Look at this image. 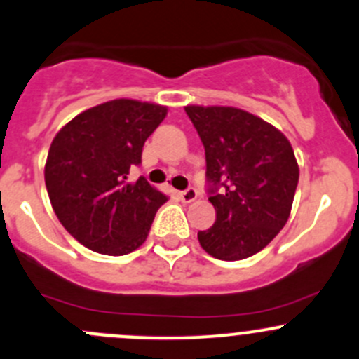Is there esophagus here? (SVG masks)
<instances>
[{"label": "esophagus", "instance_id": "1", "mask_svg": "<svg viewBox=\"0 0 359 359\" xmlns=\"http://www.w3.org/2000/svg\"><path fill=\"white\" fill-rule=\"evenodd\" d=\"M179 198L184 201V203H191V201L196 200L198 193H196V189L189 187V189H186V191H182V193H179Z\"/></svg>", "mask_w": 359, "mask_h": 359}]
</instances>
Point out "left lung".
<instances>
[{"mask_svg": "<svg viewBox=\"0 0 359 359\" xmlns=\"http://www.w3.org/2000/svg\"><path fill=\"white\" fill-rule=\"evenodd\" d=\"M205 147L208 201L215 222L198 240L205 252L238 261L259 252L284 228L293 207L298 168L283 131L235 107L187 105Z\"/></svg>", "mask_w": 359, "mask_h": 359, "instance_id": "obj_1", "label": "left lung"}]
</instances>
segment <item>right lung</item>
<instances>
[{"instance_id": "1", "label": "right lung", "mask_w": 359, "mask_h": 359, "mask_svg": "<svg viewBox=\"0 0 359 359\" xmlns=\"http://www.w3.org/2000/svg\"><path fill=\"white\" fill-rule=\"evenodd\" d=\"M166 114L158 103L112 100L83 110L54 137L45 186L59 222L83 247L123 256L145 242L168 196L128 175Z\"/></svg>"}]
</instances>
